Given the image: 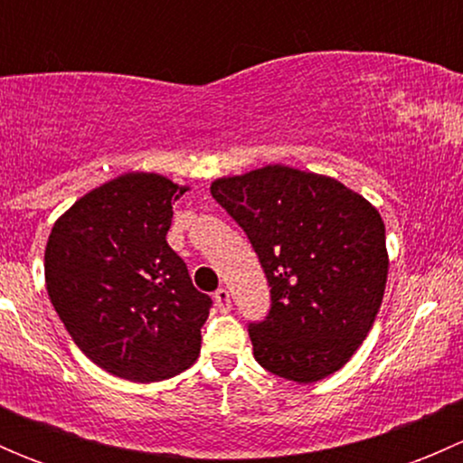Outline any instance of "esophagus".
<instances>
[{"label": "esophagus", "instance_id": "34e87169", "mask_svg": "<svg viewBox=\"0 0 463 463\" xmlns=\"http://www.w3.org/2000/svg\"><path fill=\"white\" fill-rule=\"evenodd\" d=\"M214 305H217V309L223 311V314L231 311V293H228L226 287H219L217 291H214Z\"/></svg>", "mask_w": 463, "mask_h": 463}]
</instances>
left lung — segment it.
<instances>
[{
	"label": "left lung",
	"mask_w": 463,
	"mask_h": 463,
	"mask_svg": "<svg viewBox=\"0 0 463 463\" xmlns=\"http://www.w3.org/2000/svg\"><path fill=\"white\" fill-rule=\"evenodd\" d=\"M210 193L246 232L270 287L266 318L249 322L255 361L296 383L338 372L385 291L378 210L335 179L284 165L217 179Z\"/></svg>",
	"instance_id": "obj_1"
}]
</instances>
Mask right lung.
<instances>
[{
    "mask_svg": "<svg viewBox=\"0 0 463 463\" xmlns=\"http://www.w3.org/2000/svg\"><path fill=\"white\" fill-rule=\"evenodd\" d=\"M185 188L129 172L76 202L51 231L46 291L73 343L109 374L149 383L190 367L213 300L167 246Z\"/></svg>",
    "mask_w": 463,
    "mask_h": 463,
    "instance_id": "right-lung-1",
    "label": "right lung"
}]
</instances>
